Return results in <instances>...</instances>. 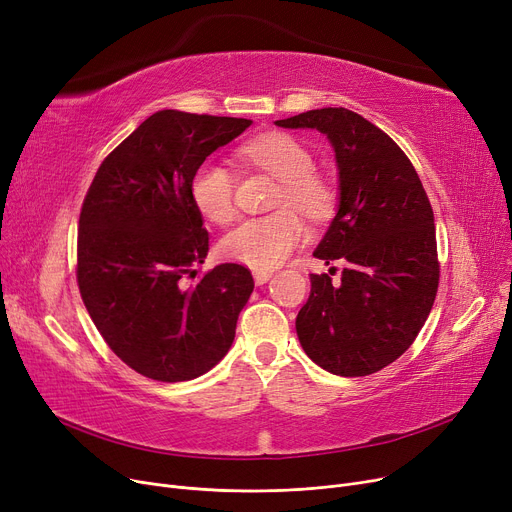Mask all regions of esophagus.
<instances>
[{"instance_id": "esophagus-1", "label": "esophagus", "mask_w": 512, "mask_h": 512, "mask_svg": "<svg viewBox=\"0 0 512 512\" xmlns=\"http://www.w3.org/2000/svg\"><path fill=\"white\" fill-rule=\"evenodd\" d=\"M253 278H255V284H265L267 280H270L272 278V272L270 270H255L253 272Z\"/></svg>"}]
</instances>
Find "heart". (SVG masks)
Wrapping results in <instances>:
<instances>
[{
  "instance_id": "1",
  "label": "heart",
  "mask_w": 512,
  "mask_h": 512,
  "mask_svg": "<svg viewBox=\"0 0 512 512\" xmlns=\"http://www.w3.org/2000/svg\"><path fill=\"white\" fill-rule=\"evenodd\" d=\"M238 155L280 180L278 207H294L319 222L334 211L336 191L328 178L317 174L311 151L290 134H263L240 147ZM191 199L205 220L224 224L234 213V178L220 164H201L191 178ZM307 236L303 220L292 209L249 218L224 234L220 255L253 270L280 265Z\"/></svg>"
}]
</instances>
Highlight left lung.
I'll return each mask as SVG.
<instances>
[{
  "instance_id": "8db88e82",
  "label": "left lung",
  "mask_w": 512,
  "mask_h": 512,
  "mask_svg": "<svg viewBox=\"0 0 512 512\" xmlns=\"http://www.w3.org/2000/svg\"><path fill=\"white\" fill-rule=\"evenodd\" d=\"M326 134L338 166V209L313 257L342 259L340 284L311 274L297 315L307 357L359 378L396 361L432 311L440 280L434 211L402 149L363 116L324 107L276 122Z\"/></svg>"
}]
</instances>
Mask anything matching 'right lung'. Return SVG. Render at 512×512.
Returning <instances> with one entry per match:
<instances>
[{
	"label": "right lung",
	"instance_id": "right-lung-1",
	"mask_svg": "<svg viewBox=\"0 0 512 512\" xmlns=\"http://www.w3.org/2000/svg\"><path fill=\"white\" fill-rule=\"evenodd\" d=\"M251 126L245 118L161 110L99 166L78 220L80 297L107 346L157 382L218 365L253 292L245 265L197 276L209 234L191 199L203 161Z\"/></svg>",
	"mask_w": 512,
	"mask_h": 512
}]
</instances>
